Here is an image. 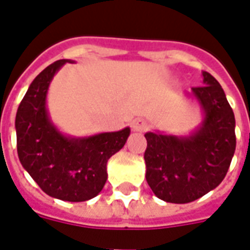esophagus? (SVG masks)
Listing matches in <instances>:
<instances>
[{
  "mask_svg": "<svg viewBox=\"0 0 250 250\" xmlns=\"http://www.w3.org/2000/svg\"><path fill=\"white\" fill-rule=\"evenodd\" d=\"M132 129L134 132H144L146 129V123L144 120L137 118V120H134L132 123Z\"/></svg>",
  "mask_w": 250,
  "mask_h": 250,
  "instance_id": "34e87169",
  "label": "esophagus"
}]
</instances>
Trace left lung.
Segmentation results:
<instances>
[{
	"label": "left lung",
	"instance_id": "1",
	"mask_svg": "<svg viewBox=\"0 0 250 250\" xmlns=\"http://www.w3.org/2000/svg\"><path fill=\"white\" fill-rule=\"evenodd\" d=\"M204 86L185 96L201 110L202 120L188 134L145 133L146 181L160 200L187 204L217 188L236 150V120L216 78L202 72Z\"/></svg>",
	"mask_w": 250,
	"mask_h": 250
}]
</instances>
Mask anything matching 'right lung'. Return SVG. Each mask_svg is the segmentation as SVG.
Segmentation results:
<instances>
[{"instance_id":"obj_1","label":"right lung","mask_w":250,"mask_h":250,"mask_svg":"<svg viewBox=\"0 0 250 250\" xmlns=\"http://www.w3.org/2000/svg\"><path fill=\"white\" fill-rule=\"evenodd\" d=\"M72 60H60L33 80L16 114L20 163L50 197L80 202L96 197L106 183L107 160L123 149L126 126L76 137L65 134L50 118L46 97L56 73Z\"/></svg>"}]
</instances>
